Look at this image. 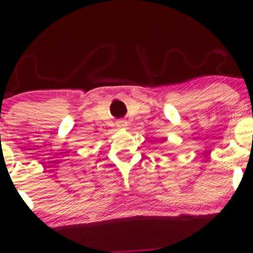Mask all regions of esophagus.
Segmentation results:
<instances>
[{
  "label": "esophagus",
  "mask_w": 253,
  "mask_h": 253,
  "mask_svg": "<svg viewBox=\"0 0 253 253\" xmlns=\"http://www.w3.org/2000/svg\"><path fill=\"white\" fill-rule=\"evenodd\" d=\"M117 126L119 127V128H125V127L127 126V123L125 120H119L117 121Z\"/></svg>",
  "instance_id": "34e87169"
}]
</instances>
